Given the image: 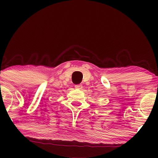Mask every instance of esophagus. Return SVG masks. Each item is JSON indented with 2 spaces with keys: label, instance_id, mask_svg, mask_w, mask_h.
I'll return each mask as SVG.
<instances>
[{
  "label": "esophagus",
  "instance_id": "1",
  "mask_svg": "<svg viewBox=\"0 0 158 158\" xmlns=\"http://www.w3.org/2000/svg\"><path fill=\"white\" fill-rule=\"evenodd\" d=\"M82 88H83V86H82V85H81V84L75 85V89H81Z\"/></svg>",
  "mask_w": 158,
  "mask_h": 158
}]
</instances>
